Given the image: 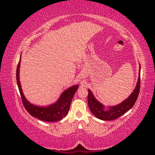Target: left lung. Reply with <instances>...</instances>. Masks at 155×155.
Segmentation results:
<instances>
[{
	"label": "left lung",
	"mask_w": 155,
	"mask_h": 155,
	"mask_svg": "<svg viewBox=\"0 0 155 155\" xmlns=\"http://www.w3.org/2000/svg\"><path fill=\"white\" fill-rule=\"evenodd\" d=\"M138 81L133 92L126 100L114 106H108L107 108L97 101L91 90L88 89V104L92 113L96 118L102 120H113L119 118L133 107L137 101L140 87V65L139 67Z\"/></svg>",
	"instance_id": "obj_1"
}]
</instances>
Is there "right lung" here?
<instances>
[{"label":"right lung","mask_w":155,"mask_h":155,"mask_svg":"<svg viewBox=\"0 0 155 155\" xmlns=\"http://www.w3.org/2000/svg\"><path fill=\"white\" fill-rule=\"evenodd\" d=\"M21 61V55L17 65L16 72L17 83L23 105H24L26 110L29 112L30 115L42 121L54 122V121H58L62 120L68 114L72 98L74 94L78 90L79 85H74L66 89L63 92L60 97L58 98V101H56L54 104L48 106H38L32 104L26 99L24 94H23L22 89L21 88L19 78Z\"/></svg>","instance_id":"1"}]
</instances>
